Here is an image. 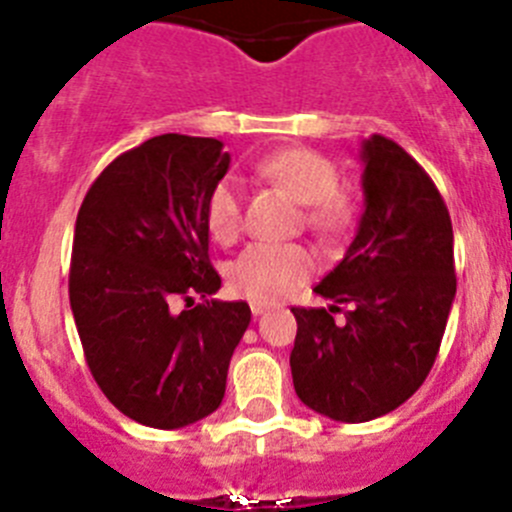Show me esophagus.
<instances>
[{
    "label": "esophagus",
    "instance_id": "1",
    "mask_svg": "<svg viewBox=\"0 0 512 512\" xmlns=\"http://www.w3.org/2000/svg\"><path fill=\"white\" fill-rule=\"evenodd\" d=\"M266 310H269V305H264V302H251V312H253V315H264Z\"/></svg>",
    "mask_w": 512,
    "mask_h": 512
}]
</instances>
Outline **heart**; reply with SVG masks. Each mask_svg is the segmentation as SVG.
<instances>
[{"instance_id":"obj_1","label":"heart","mask_w":512,"mask_h":512,"mask_svg":"<svg viewBox=\"0 0 512 512\" xmlns=\"http://www.w3.org/2000/svg\"><path fill=\"white\" fill-rule=\"evenodd\" d=\"M261 176L287 189L307 205L305 220L323 235H336L354 217V202L338 189L336 164L312 148H282L256 164ZM205 225L212 241L233 243L243 225L241 184L225 176L205 200ZM315 269V256L300 243H251L228 269L235 295L253 302H277L289 297Z\"/></svg>"}]
</instances>
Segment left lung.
<instances>
[{
    "instance_id": "obj_1",
    "label": "left lung",
    "mask_w": 512,
    "mask_h": 512,
    "mask_svg": "<svg viewBox=\"0 0 512 512\" xmlns=\"http://www.w3.org/2000/svg\"><path fill=\"white\" fill-rule=\"evenodd\" d=\"M364 215L336 269L315 287L325 307H292L289 366L307 408L366 423L415 395L431 372L456 295L454 230L441 192L395 140H364ZM348 304L347 323L330 311Z\"/></svg>"
}]
</instances>
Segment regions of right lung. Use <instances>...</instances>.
I'll list each match as a JSON object with an SVG mask.
<instances>
[{"instance_id": "1", "label": "right lung", "mask_w": 512, "mask_h": 512, "mask_svg": "<svg viewBox=\"0 0 512 512\" xmlns=\"http://www.w3.org/2000/svg\"><path fill=\"white\" fill-rule=\"evenodd\" d=\"M230 153L215 138L166 133L120 153L76 215L69 300L104 397L151 428H182L220 408L230 356L251 323L210 264L205 200ZM182 299L192 311L176 313Z\"/></svg>"}]
</instances>
